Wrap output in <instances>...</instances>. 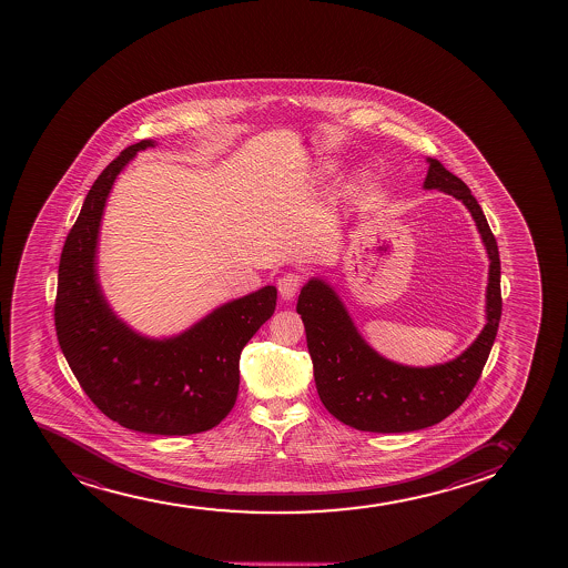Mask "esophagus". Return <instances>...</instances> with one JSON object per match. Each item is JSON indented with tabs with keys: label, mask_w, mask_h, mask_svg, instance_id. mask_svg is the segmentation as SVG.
I'll list each match as a JSON object with an SVG mask.
<instances>
[{
	"label": "esophagus",
	"mask_w": 568,
	"mask_h": 568,
	"mask_svg": "<svg viewBox=\"0 0 568 568\" xmlns=\"http://www.w3.org/2000/svg\"><path fill=\"white\" fill-rule=\"evenodd\" d=\"M301 284H303V276L297 273L282 274L278 278V292L284 301H292L295 294L300 292Z\"/></svg>",
	"instance_id": "1"
}]
</instances>
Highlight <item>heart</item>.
I'll list each match as a JSON object with an SVG mask.
<instances>
[{"label":"heart","mask_w":568,"mask_h":568,"mask_svg":"<svg viewBox=\"0 0 568 568\" xmlns=\"http://www.w3.org/2000/svg\"><path fill=\"white\" fill-rule=\"evenodd\" d=\"M332 170V166H322V172L324 174H327ZM354 190H365V187H369L372 185V176L367 174V172H359L358 176H356V180H354Z\"/></svg>","instance_id":"b5f03b06"}]
</instances>
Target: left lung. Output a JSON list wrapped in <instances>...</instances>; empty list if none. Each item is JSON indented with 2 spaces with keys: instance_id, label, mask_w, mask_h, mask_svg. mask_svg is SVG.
<instances>
[{
  "instance_id": "obj_1",
  "label": "left lung",
  "mask_w": 568,
  "mask_h": 568,
  "mask_svg": "<svg viewBox=\"0 0 568 568\" xmlns=\"http://www.w3.org/2000/svg\"><path fill=\"white\" fill-rule=\"evenodd\" d=\"M426 163L424 190L444 191L458 199L474 217L489 255L487 324L455 359L428 367L398 364L367 345L345 303L326 281L311 278L301 287L297 313L307 332L316 390L327 412L356 430L398 434L442 423L474 390L498 332L503 295L495 235L468 185L436 159L428 156Z\"/></svg>"
}]
</instances>
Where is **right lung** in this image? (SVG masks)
I'll use <instances>...</instances> for the list:
<instances>
[{
	"label": "right lung",
	"instance_id": "1",
	"mask_svg": "<svg viewBox=\"0 0 568 568\" xmlns=\"http://www.w3.org/2000/svg\"><path fill=\"white\" fill-rule=\"evenodd\" d=\"M142 140L121 151L92 183L59 265L54 326L81 388L129 430L190 436L214 428L239 394V359L276 307V287L227 301L185 332L153 339L113 313L99 281L100 223L111 187Z\"/></svg>",
	"mask_w": 568,
	"mask_h": 568
}]
</instances>
